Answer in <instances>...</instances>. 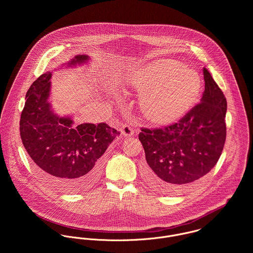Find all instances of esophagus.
<instances>
[{
    "label": "esophagus",
    "instance_id": "obj_1",
    "mask_svg": "<svg viewBox=\"0 0 253 253\" xmlns=\"http://www.w3.org/2000/svg\"><path fill=\"white\" fill-rule=\"evenodd\" d=\"M122 133L124 136H131L134 133L133 128L128 125H124L122 127Z\"/></svg>",
    "mask_w": 253,
    "mask_h": 253
}]
</instances>
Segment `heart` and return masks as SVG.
<instances>
[{
    "label": "heart",
    "mask_w": 253,
    "mask_h": 253,
    "mask_svg": "<svg viewBox=\"0 0 253 253\" xmlns=\"http://www.w3.org/2000/svg\"><path fill=\"white\" fill-rule=\"evenodd\" d=\"M128 84L142 95L146 119L160 126L182 118L196 104L202 90L198 72L172 59H159L140 66L129 75Z\"/></svg>",
    "instance_id": "obj_1"
}]
</instances>
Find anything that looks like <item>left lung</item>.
<instances>
[{
	"instance_id": "obj_1",
	"label": "left lung",
	"mask_w": 253,
	"mask_h": 253,
	"mask_svg": "<svg viewBox=\"0 0 253 253\" xmlns=\"http://www.w3.org/2000/svg\"><path fill=\"white\" fill-rule=\"evenodd\" d=\"M201 103L178 123L164 128H141L139 140L147 165L144 178L156 191L175 195L209 173L226 140L227 101L208 69Z\"/></svg>"
}]
</instances>
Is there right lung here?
Returning <instances> with one entry per match:
<instances>
[{
  "label": "right lung",
  "mask_w": 253,
  "mask_h": 253,
  "mask_svg": "<svg viewBox=\"0 0 253 253\" xmlns=\"http://www.w3.org/2000/svg\"><path fill=\"white\" fill-rule=\"evenodd\" d=\"M88 60L87 55L79 54L64 66ZM51 76L52 72L41 75L28 89L20 136L43 180L62 192L84 191L98 179L101 157L120 132L105 123L74 126L72 117L55 114L48 102Z\"/></svg>",
  "instance_id": "add662e5"
}]
</instances>
